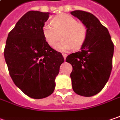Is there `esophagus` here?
Here are the masks:
<instances>
[{"mask_svg": "<svg viewBox=\"0 0 120 120\" xmlns=\"http://www.w3.org/2000/svg\"><path fill=\"white\" fill-rule=\"evenodd\" d=\"M67 55H68L67 54H65V53H63V57L65 60V59H66V57H67Z\"/></svg>", "mask_w": 120, "mask_h": 120, "instance_id": "34e87169", "label": "esophagus"}]
</instances>
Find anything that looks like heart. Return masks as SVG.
Returning <instances> with one entry per match:
<instances>
[{
    "mask_svg": "<svg viewBox=\"0 0 120 120\" xmlns=\"http://www.w3.org/2000/svg\"><path fill=\"white\" fill-rule=\"evenodd\" d=\"M52 25L45 23L42 27V34L45 40L52 46L60 38L62 40L55 46V49L61 52H68L79 49L86 39L88 30L81 22L68 14H61L52 18Z\"/></svg>",
    "mask_w": 120,
    "mask_h": 120,
    "instance_id": "1",
    "label": "heart"
}]
</instances>
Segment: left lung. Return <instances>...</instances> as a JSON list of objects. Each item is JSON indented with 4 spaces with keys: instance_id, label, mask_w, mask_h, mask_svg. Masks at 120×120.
<instances>
[{
    "instance_id": "obj_1",
    "label": "left lung",
    "mask_w": 120,
    "mask_h": 120,
    "mask_svg": "<svg viewBox=\"0 0 120 120\" xmlns=\"http://www.w3.org/2000/svg\"><path fill=\"white\" fill-rule=\"evenodd\" d=\"M70 13L88 30L80 51L70 54L65 59L73 68L70 74L72 88L79 95L92 97L98 94L109 80L114 46L108 30L94 15L83 11Z\"/></svg>"
}]
</instances>
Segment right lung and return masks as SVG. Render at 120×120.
I'll return each mask as SVG.
<instances>
[{"label": "right lung", "mask_w": 120, "mask_h": 120, "mask_svg": "<svg viewBox=\"0 0 120 120\" xmlns=\"http://www.w3.org/2000/svg\"><path fill=\"white\" fill-rule=\"evenodd\" d=\"M49 13L30 11L17 22L6 41L4 56L15 84L29 97L43 99L53 93L64 59L42 34Z\"/></svg>", "instance_id": "right-lung-1"}]
</instances>
